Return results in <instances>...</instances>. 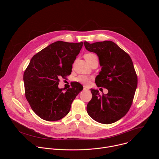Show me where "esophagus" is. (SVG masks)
Instances as JSON below:
<instances>
[{
	"instance_id": "obj_1",
	"label": "esophagus",
	"mask_w": 159,
	"mask_h": 159,
	"mask_svg": "<svg viewBox=\"0 0 159 159\" xmlns=\"http://www.w3.org/2000/svg\"><path fill=\"white\" fill-rule=\"evenodd\" d=\"M89 89V88L88 87H87V86H84V90H88Z\"/></svg>"
}]
</instances>
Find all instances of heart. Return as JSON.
<instances>
[{
  "label": "heart",
  "mask_w": 159,
  "mask_h": 159,
  "mask_svg": "<svg viewBox=\"0 0 159 159\" xmlns=\"http://www.w3.org/2000/svg\"><path fill=\"white\" fill-rule=\"evenodd\" d=\"M96 56V55L93 53H87V54L85 55V58L86 60H88ZM90 78L89 76H87L85 75H80L75 79V80L76 82H79L82 84H85V85L88 84L90 82Z\"/></svg>",
  "instance_id": "b5f03b06"
}]
</instances>
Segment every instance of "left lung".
<instances>
[{
    "label": "left lung",
    "mask_w": 159,
    "mask_h": 159,
    "mask_svg": "<svg viewBox=\"0 0 159 159\" xmlns=\"http://www.w3.org/2000/svg\"><path fill=\"white\" fill-rule=\"evenodd\" d=\"M84 44L87 50L97 54L102 66L96 77L97 86L108 90L107 94L100 95L98 90L90 89L93 98L87 104V113L100 123H115L129 111L137 87L133 61L127 53L111 41L92 44L84 41Z\"/></svg>",
    "instance_id": "obj_1"
}]
</instances>
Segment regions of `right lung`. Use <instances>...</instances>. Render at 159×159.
<instances>
[{
	"label": "right lung",
	"instance_id": "1",
	"mask_svg": "<svg viewBox=\"0 0 159 159\" xmlns=\"http://www.w3.org/2000/svg\"><path fill=\"white\" fill-rule=\"evenodd\" d=\"M82 46L83 42L58 41L31 58L23 75L25 96L33 111L41 119L55 121L65 117L83 89L79 82H74L65 92L58 86L60 77L71 74L72 64Z\"/></svg>",
	"mask_w": 159,
	"mask_h": 159
}]
</instances>
